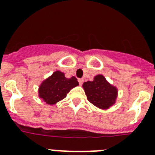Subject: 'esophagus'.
Returning a JSON list of instances; mask_svg holds the SVG:
<instances>
[{"label":"esophagus","mask_w":155,"mask_h":155,"mask_svg":"<svg viewBox=\"0 0 155 155\" xmlns=\"http://www.w3.org/2000/svg\"><path fill=\"white\" fill-rule=\"evenodd\" d=\"M78 82H79V84H80V85H82V84H83V82H84V79L79 78L78 79Z\"/></svg>","instance_id":"34e87169"}]
</instances>
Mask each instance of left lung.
<instances>
[{"instance_id":"obj_1","label":"left lung","mask_w":155,"mask_h":155,"mask_svg":"<svg viewBox=\"0 0 155 155\" xmlns=\"http://www.w3.org/2000/svg\"><path fill=\"white\" fill-rule=\"evenodd\" d=\"M83 87L87 100L100 109H109L116 102L117 89L111 85L102 75L95 76L92 81L84 82Z\"/></svg>"}]
</instances>
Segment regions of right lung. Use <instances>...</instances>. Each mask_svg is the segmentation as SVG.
<instances>
[{
    "label": "right lung",
    "mask_w": 155,
    "mask_h": 155,
    "mask_svg": "<svg viewBox=\"0 0 155 155\" xmlns=\"http://www.w3.org/2000/svg\"><path fill=\"white\" fill-rule=\"evenodd\" d=\"M75 77L67 78L61 71H55L39 86V95L49 105L64 99L71 88L78 85Z\"/></svg>",
    "instance_id": "add662e5"
}]
</instances>
